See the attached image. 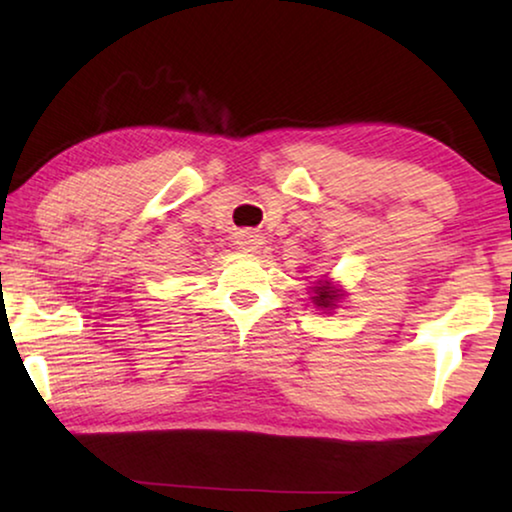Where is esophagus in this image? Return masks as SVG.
Returning a JSON list of instances; mask_svg holds the SVG:
<instances>
[{
  "instance_id": "34e87169",
  "label": "esophagus",
  "mask_w": 512,
  "mask_h": 512,
  "mask_svg": "<svg viewBox=\"0 0 512 512\" xmlns=\"http://www.w3.org/2000/svg\"><path fill=\"white\" fill-rule=\"evenodd\" d=\"M235 244H237V249L244 251V254H251V251H256L258 247H261L263 237L254 233V230H240V233H237Z\"/></svg>"
}]
</instances>
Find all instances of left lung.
Masks as SVG:
<instances>
[{
    "label": "left lung",
    "instance_id": "8db88e82",
    "mask_svg": "<svg viewBox=\"0 0 512 512\" xmlns=\"http://www.w3.org/2000/svg\"><path fill=\"white\" fill-rule=\"evenodd\" d=\"M340 293L331 289V286H317L314 289V303H317L319 307H331L335 300H338Z\"/></svg>",
    "mask_w": 512,
    "mask_h": 512
}]
</instances>
